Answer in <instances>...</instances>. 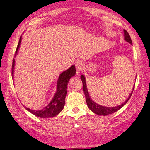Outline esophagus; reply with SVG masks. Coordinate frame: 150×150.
Instances as JSON below:
<instances>
[{
	"instance_id": "1",
	"label": "esophagus",
	"mask_w": 150,
	"mask_h": 150,
	"mask_svg": "<svg viewBox=\"0 0 150 150\" xmlns=\"http://www.w3.org/2000/svg\"><path fill=\"white\" fill-rule=\"evenodd\" d=\"M75 67H76V69L78 72L81 71L82 69L84 68V64L81 61H77L75 63Z\"/></svg>"
}]
</instances>
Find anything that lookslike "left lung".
<instances>
[{"mask_svg": "<svg viewBox=\"0 0 150 150\" xmlns=\"http://www.w3.org/2000/svg\"><path fill=\"white\" fill-rule=\"evenodd\" d=\"M124 40L126 41L127 42L129 43L130 44H132V41L131 40V38H130L129 35L128 33V31H126L125 30H124ZM81 79L82 80V83H83V91L86 97V101L88 107L89 109L92 111V112L98 115H103V116L108 115L113 113L115 112H116V111H117L119 110H120L121 108H122L124 105L128 103V101L129 100L130 97L132 96L133 91L134 90V88H135V86H133V90L131 93H130L128 98H127V99L124 101L122 104L119 105V106H114V107H106L96 103L95 101H93V99H91V97L90 95V93H89L88 90V88L86 86V78L84 77V75H81Z\"/></svg>", "mask_w": 150, "mask_h": 150, "instance_id": "1", "label": "left lung"}]
</instances>
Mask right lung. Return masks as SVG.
Returning <instances> with one entry per match:
<instances>
[{
    "instance_id": "add662e5",
    "label": "right lung",
    "mask_w": 150,
    "mask_h": 150,
    "mask_svg": "<svg viewBox=\"0 0 150 150\" xmlns=\"http://www.w3.org/2000/svg\"><path fill=\"white\" fill-rule=\"evenodd\" d=\"M22 41V35L19 39L18 46L16 50L15 57L18 54V51L21 46ZM15 59L13 60L12 64V78L14 81V69H15ZM76 70L75 66L72 65L70 68L66 71H64L60 73L57 82V90L53 98L50 102V103L46 106L43 108L42 110H34L28 108L27 107L26 109L32 113L34 115L39 117L40 118H51L57 116L59 115L63 110L65 105V98L67 94V88L69 79L73 76L75 75Z\"/></svg>"
}]
</instances>
